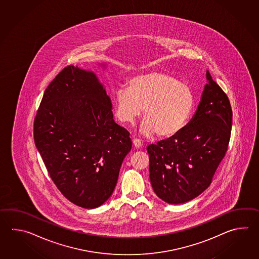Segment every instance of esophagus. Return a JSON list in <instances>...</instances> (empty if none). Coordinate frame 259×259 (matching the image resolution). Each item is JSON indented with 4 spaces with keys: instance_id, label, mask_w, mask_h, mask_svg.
<instances>
[{
    "instance_id": "esophagus-1",
    "label": "esophagus",
    "mask_w": 259,
    "mask_h": 259,
    "mask_svg": "<svg viewBox=\"0 0 259 259\" xmlns=\"http://www.w3.org/2000/svg\"><path fill=\"white\" fill-rule=\"evenodd\" d=\"M133 145L135 148H140L141 145H142V142L140 139H134L133 140Z\"/></svg>"
}]
</instances>
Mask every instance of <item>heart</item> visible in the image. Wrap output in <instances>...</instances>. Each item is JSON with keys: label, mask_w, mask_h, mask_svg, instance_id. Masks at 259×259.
Segmentation results:
<instances>
[{"label": "heart", "mask_w": 259, "mask_h": 259, "mask_svg": "<svg viewBox=\"0 0 259 259\" xmlns=\"http://www.w3.org/2000/svg\"><path fill=\"white\" fill-rule=\"evenodd\" d=\"M115 115L131 124L141 116V132L145 136L155 132L163 139L173 137L187 124L194 105L193 91L185 83L162 71H152L133 77L127 89H117L113 98Z\"/></svg>", "instance_id": "heart-1"}]
</instances>
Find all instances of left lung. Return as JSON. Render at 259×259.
I'll return each instance as SVG.
<instances>
[{
	"instance_id": "1",
	"label": "left lung",
	"mask_w": 259,
	"mask_h": 259,
	"mask_svg": "<svg viewBox=\"0 0 259 259\" xmlns=\"http://www.w3.org/2000/svg\"><path fill=\"white\" fill-rule=\"evenodd\" d=\"M206 79L198 107L182 132L147 147L152 187L167 204L186 203L209 187L228 150L231 104L208 70Z\"/></svg>"
}]
</instances>
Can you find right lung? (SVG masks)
Here are the masks:
<instances>
[{
    "label": "right lung",
    "mask_w": 259,
    "mask_h": 259,
    "mask_svg": "<svg viewBox=\"0 0 259 259\" xmlns=\"http://www.w3.org/2000/svg\"><path fill=\"white\" fill-rule=\"evenodd\" d=\"M33 134L66 199L93 209L110 197L132 143L113 119L110 97L94 72L68 66L55 77L44 92Z\"/></svg>",
    "instance_id": "1"
}]
</instances>
